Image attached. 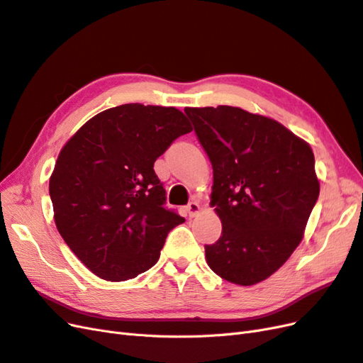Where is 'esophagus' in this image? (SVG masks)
Wrapping results in <instances>:
<instances>
[{"mask_svg":"<svg viewBox=\"0 0 363 363\" xmlns=\"http://www.w3.org/2000/svg\"><path fill=\"white\" fill-rule=\"evenodd\" d=\"M200 211H201V207H200V204L196 203V201H191L188 206H186V212H188L189 218L196 216V215L200 213Z\"/></svg>","mask_w":363,"mask_h":363,"instance_id":"esophagus-1","label":"esophagus"}]
</instances>
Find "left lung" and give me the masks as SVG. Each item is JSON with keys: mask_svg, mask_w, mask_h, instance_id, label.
Here are the masks:
<instances>
[{"mask_svg": "<svg viewBox=\"0 0 363 363\" xmlns=\"http://www.w3.org/2000/svg\"><path fill=\"white\" fill-rule=\"evenodd\" d=\"M213 168L211 206L223 233L206 260L224 280L252 286L301 242L320 195L311 145L276 119L240 107H186Z\"/></svg>", "mask_w": 363, "mask_h": 363, "instance_id": "1", "label": "left lung"}]
</instances>
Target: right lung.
<instances>
[{
    "label": "right lung",
    "mask_w": 363,
    "mask_h": 363,
    "mask_svg": "<svg viewBox=\"0 0 363 363\" xmlns=\"http://www.w3.org/2000/svg\"><path fill=\"white\" fill-rule=\"evenodd\" d=\"M189 131L179 108L133 103L95 115L62 148L50 177L54 223L95 276L135 279L184 223L163 206L155 162Z\"/></svg>",
    "instance_id": "1"
}]
</instances>
